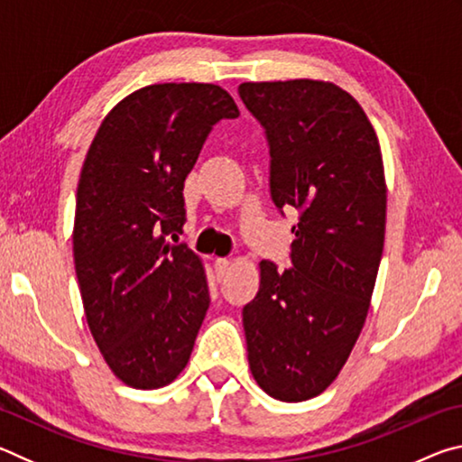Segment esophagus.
Listing matches in <instances>:
<instances>
[{"mask_svg": "<svg viewBox=\"0 0 462 462\" xmlns=\"http://www.w3.org/2000/svg\"><path fill=\"white\" fill-rule=\"evenodd\" d=\"M214 269H216V277H217V279H224L226 275H228L230 261H228V259H216V261H214Z\"/></svg>", "mask_w": 462, "mask_h": 462, "instance_id": "1", "label": "esophagus"}]
</instances>
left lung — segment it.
I'll use <instances>...</instances> for the list:
<instances>
[{"label":"left lung","instance_id":"left-lung-1","mask_svg":"<svg viewBox=\"0 0 462 462\" xmlns=\"http://www.w3.org/2000/svg\"><path fill=\"white\" fill-rule=\"evenodd\" d=\"M271 154V198L295 208L291 269L261 261L242 310L248 365L279 402H306L338 377L361 334L385 240L377 134L358 101L311 79L242 83Z\"/></svg>","mask_w":462,"mask_h":462}]
</instances>
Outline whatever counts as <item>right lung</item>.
Wrapping results in <instances>:
<instances>
[{"mask_svg":"<svg viewBox=\"0 0 462 462\" xmlns=\"http://www.w3.org/2000/svg\"><path fill=\"white\" fill-rule=\"evenodd\" d=\"M238 116L220 85H148L106 116L85 156L75 273L93 340L130 387H165L191 356L208 279L199 256L167 236L183 232L185 177L214 124Z\"/></svg>","mask_w":462,"mask_h":462,"instance_id":"add662e5","label":"right lung"}]
</instances>
